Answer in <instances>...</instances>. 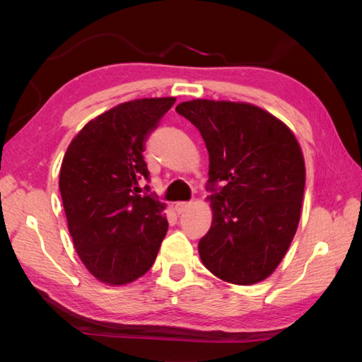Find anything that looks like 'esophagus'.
<instances>
[{
    "mask_svg": "<svg viewBox=\"0 0 362 362\" xmlns=\"http://www.w3.org/2000/svg\"><path fill=\"white\" fill-rule=\"evenodd\" d=\"M189 209V204L188 202H175V205H174V210L177 211V213H183V211H187Z\"/></svg>",
    "mask_w": 362,
    "mask_h": 362,
    "instance_id": "esophagus-1",
    "label": "esophagus"
}]
</instances>
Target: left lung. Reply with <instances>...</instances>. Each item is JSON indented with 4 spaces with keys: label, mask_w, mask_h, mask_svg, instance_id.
Here are the masks:
<instances>
[{
    "label": "left lung",
    "mask_w": 362,
    "mask_h": 362,
    "mask_svg": "<svg viewBox=\"0 0 362 362\" xmlns=\"http://www.w3.org/2000/svg\"><path fill=\"white\" fill-rule=\"evenodd\" d=\"M175 110L209 151L211 227L199 241L204 266L222 281L266 280L294 238L305 191V160L292 130L249 103L193 99Z\"/></svg>",
    "instance_id": "obj_1"
}]
</instances>
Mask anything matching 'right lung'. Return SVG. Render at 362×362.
I'll return each mask as SVG.
<instances>
[{"label":"right lung","instance_id":"add662e5","mask_svg":"<svg viewBox=\"0 0 362 362\" xmlns=\"http://www.w3.org/2000/svg\"><path fill=\"white\" fill-rule=\"evenodd\" d=\"M175 98H143L112 107L76 135L59 188L74 249L96 280L132 283L152 267L168 232L161 204L136 191L148 179L144 141Z\"/></svg>","mask_w":362,"mask_h":362}]
</instances>
